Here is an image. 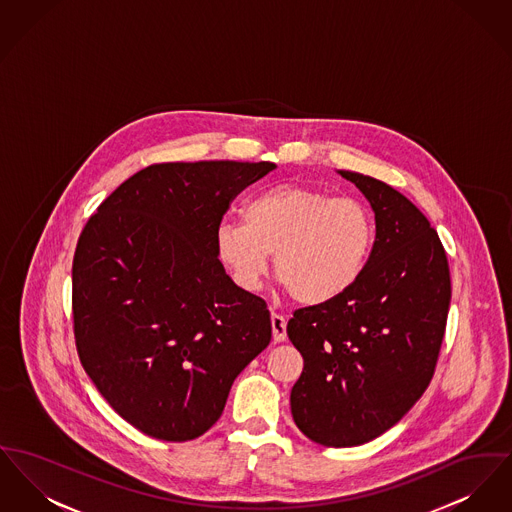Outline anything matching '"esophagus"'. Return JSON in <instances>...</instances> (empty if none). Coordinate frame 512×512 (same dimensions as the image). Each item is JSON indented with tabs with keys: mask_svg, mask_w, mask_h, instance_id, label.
<instances>
[{
	"mask_svg": "<svg viewBox=\"0 0 512 512\" xmlns=\"http://www.w3.org/2000/svg\"><path fill=\"white\" fill-rule=\"evenodd\" d=\"M272 340L274 342H284L286 340V321L282 315H271Z\"/></svg>",
	"mask_w": 512,
	"mask_h": 512,
	"instance_id": "obj_1",
	"label": "esophagus"
}]
</instances>
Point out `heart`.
I'll list each match as a JSON object with an SVG mask.
<instances>
[{"label":"heart","instance_id":"b5f03b06","mask_svg":"<svg viewBox=\"0 0 512 512\" xmlns=\"http://www.w3.org/2000/svg\"><path fill=\"white\" fill-rule=\"evenodd\" d=\"M375 243L371 211L356 199L282 183L241 207V226L214 236L218 261L243 290H257L272 253V271L300 305L346 294L365 271Z\"/></svg>","mask_w":512,"mask_h":512}]
</instances>
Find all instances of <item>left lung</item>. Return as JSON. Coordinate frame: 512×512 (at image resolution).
Here are the masks:
<instances>
[{
	"mask_svg": "<svg viewBox=\"0 0 512 512\" xmlns=\"http://www.w3.org/2000/svg\"><path fill=\"white\" fill-rule=\"evenodd\" d=\"M375 212L360 280L340 298L298 309L288 336L303 356L290 404L301 433L344 449L373 441L420 400L451 305L449 261L423 212L385 181L338 170Z\"/></svg>",
	"mask_w": 512,
	"mask_h": 512,
	"instance_id": "left-lung-1",
	"label": "left lung"
}]
</instances>
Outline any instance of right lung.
<instances>
[{"instance_id": "right-lung-1", "label": "right lung", "mask_w": 512, "mask_h": 512, "mask_svg": "<svg viewBox=\"0 0 512 512\" xmlns=\"http://www.w3.org/2000/svg\"><path fill=\"white\" fill-rule=\"evenodd\" d=\"M272 162H166L96 209L73 257L79 360L145 435L191 441L222 416L245 365L271 342V313L226 274L214 236Z\"/></svg>"}]
</instances>
